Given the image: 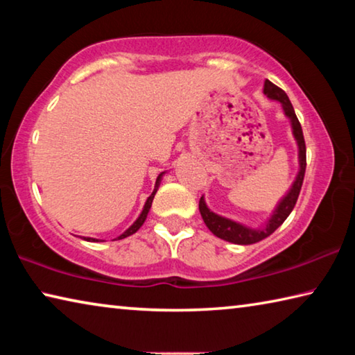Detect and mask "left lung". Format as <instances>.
<instances>
[{"label": "left lung", "instance_id": "left-lung-1", "mask_svg": "<svg viewBox=\"0 0 355 355\" xmlns=\"http://www.w3.org/2000/svg\"><path fill=\"white\" fill-rule=\"evenodd\" d=\"M263 92L268 98L280 101L282 107H284L285 116L291 120L293 135H294V137H296L297 147H299V173H297L296 180H294L291 189L288 191V194L280 200L277 208L274 209L271 219L266 222V227H263V228H250V227H245L243 224H238V222L232 220V219L222 218V216L213 213L211 209L207 207L205 199L200 197L199 209H200L202 219H203V222H205V225L209 228V232H211L213 235H216L218 238L224 239V241L233 243V244L248 245V244L258 243V241H261V239L268 238L269 235H272V233L277 230L282 224H284L285 219L293 211L294 205H296L300 188H302V183H304L305 167H307V155H305V141H304L302 127H300L290 98H288L285 91H282L280 87L275 86V84H272L269 80L264 81Z\"/></svg>", "mask_w": 355, "mask_h": 355}]
</instances>
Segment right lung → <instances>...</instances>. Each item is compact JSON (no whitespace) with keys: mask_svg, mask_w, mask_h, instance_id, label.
I'll return each mask as SVG.
<instances>
[{"mask_svg":"<svg viewBox=\"0 0 355 355\" xmlns=\"http://www.w3.org/2000/svg\"><path fill=\"white\" fill-rule=\"evenodd\" d=\"M161 177H163V173H159L158 175V178H156V184H155V189H153V192H152V196L148 197L147 199V202H146V205H144V209H142V213L139 214V218L136 219V222L133 225H131L128 230H125L122 235H120L117 239H123V238H127V236H130V235H133V233H136L137 230H139L141 228V225L144 224V220H146V218H147V214H148V211H150V207H152V202H153V197H155V194H156V191H158V186H159V182H161ZM86 239V241H100V239H95V238H84Z\"/></svg>","mask_w":355,"mask_h":355,"instance_id":"obj_1","label":"right lung"}]
</instances>
